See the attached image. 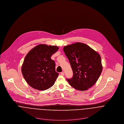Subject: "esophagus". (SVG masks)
Segmentation results:
<instances>
[{
    "mask_svg": "<svg viewBox=\"0 0 124 124\" xmlns=\"http://www.w3.org/2000/svg\"><path fill=\"white\" fill-rule=\"evenodd\" d=\"M60 74H61V75H62V76H64V72H61V73H60Z\"/></svg>",
    "mask_w": 124,
    "mask_h": 124,
    "instance_id": "34e87169",
    "label": "esophagus"
}]
</instances>
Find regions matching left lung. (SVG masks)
I'll return each instance as SVG.
<instances>
[{
	"label": "left lung",
	"instance_id": "left-lung-1",
	"mask_svg": "<svg viewBox=\"0 0 124 124\" xmlns=\"http://www.w3.org/2000/svg\"><path fill=\"white\" fill-rule=\"evenodd\" d=\"M63 50L73 70V77L67 79L69 84L80 91L92 87L99 78L102 69L98 53L81 43L66 46Z\"/></svg>",
	"mask_w": 124,
	"mask_h": 124
}]
</instances>
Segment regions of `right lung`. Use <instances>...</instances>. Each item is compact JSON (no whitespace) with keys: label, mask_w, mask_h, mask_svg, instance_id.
<instances>
[{"label":"right lung","mask_w":124,"mask_h":124,"mask_svg":"<svg viewBox=\"0 0 124 124\" xmlns=\"http://www.w3.org/2000/svg\"><path fill=\"white\" fill-rule=\"evenodd\" d=\"M57 46L39 44L28 52L24 60L22 72L26 82L39 90L51 87L58 76L51 55L57 52Z\"/></svg>","instance_id":"add662e5"}]
</instances>
